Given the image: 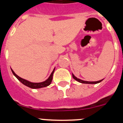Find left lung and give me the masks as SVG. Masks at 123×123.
I'll use <instances>...</instances> for the list:
<instances>
[{"label": "left lung", "instance_id": "1", "mask_svg": "<svg viewBox=\"0 0 123 123\" xmlns=\"http://www.w3.org/2000/svg\"><path fill=\"white\" fill-rule=\"evenodd\" d=\"M72 77H73V78L75 80L78 81V82H80V83H82V84H98V83H100V82H101V81L103 80V79H102V80H99V81H96V82H88V81H84V80H82L79 79H77L76 77L74 76V75L73 74H72Z\"/></svg>", "mask_w": 123, "mask_h": 123}]
</instances>
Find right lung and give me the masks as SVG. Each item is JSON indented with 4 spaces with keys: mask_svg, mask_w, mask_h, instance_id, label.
Returning <instances> with one entry per match:
<instances>
[{
    "mask_svg": "<svg viewBox=\"0 0 123 123\" xmlns=\"http://www.w3.org/2000/svg\"><path fill=\"white\" fill-rule=\"evenodd\" d=\"M12 72L13 74L17 78V79L19 81L22 82V84H24L25 85H26L27 87H30V88H43V87H47V86H48L51 84V82H52V80H53V73L54 72V70H55V68L54 69L53 71L52 72V73L50 75V76L49 77V78L46 80L44 81L43 82H39V83H33V82H29V81L26 80L25 79H23L22 78L20 77L19 76H18L14 72H13V70L11 69Z\"/></svg>",
    "mask_w": 123,
    "mask_h": 123,
    "instance_id": "right-lung-1",
    "label": "right lung"
}]
</instances>
